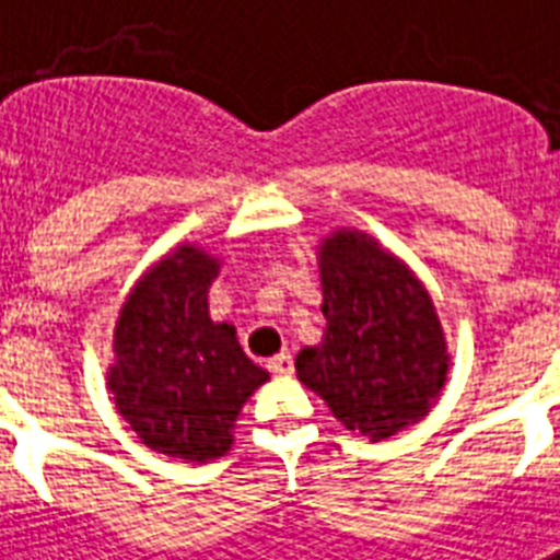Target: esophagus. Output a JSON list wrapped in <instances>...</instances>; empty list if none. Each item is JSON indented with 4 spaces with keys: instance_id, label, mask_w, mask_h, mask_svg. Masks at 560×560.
<instances>
[{
    "instance_id": "1",
    "label": "esophagus",
    "mask_w": 560,
    "mask_h": 560,
    "mask_svg": "<svg viewBox=\"0 0 560 560\" xmlns=\"http://www.w3.org/2000/svg\"><path fill=\"white\" fill-rule=\"evenodd\" d=\"M270 372L279 374V377L293 374V358H290V351H281V354H276V358L270 360Z\"/></svg>"
}]
</instances>
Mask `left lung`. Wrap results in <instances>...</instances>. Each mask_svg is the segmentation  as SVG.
Masks as SVG:
<instances>
[{"label":"left lung","mask_w":560,"mask_h":560,"mask_svg":"<svg viewBox=\"0 0 560 560\" xmlns=\"http://www.w3.org/2000/svg\"><path fill=\"white\" fill-rule=\"evenodd\" d=\"M325 337L296 372L346 430L381 442L430 412L447 381L433 299L407 264L358 229L319 244Z\"/></svg>","instance_id":"left-lung-1"}]
</instances>
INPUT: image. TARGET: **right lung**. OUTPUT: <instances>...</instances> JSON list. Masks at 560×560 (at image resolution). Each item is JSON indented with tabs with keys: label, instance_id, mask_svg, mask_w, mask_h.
I'll use <instances>...</instances> for the list:
<instances>
[{
	"label": "right lung",
	"instance_id": "1",
	"mask_svg": "<svg viewBox=\"0 0 560 560\" xmlns=\"http://www.w3.org/2000/svg\"><path fill=\"white\" fill-rule=\"evenodd\" d=\"M220 261L177 246L136 281L113 337L107 386L151 451L211 462L232 447V427L270 374L237 346L235 325L211 323L209 288Z\"/></svg>",
	"mask_w": 560,
	"mask_h": 560
}]
</instances>
